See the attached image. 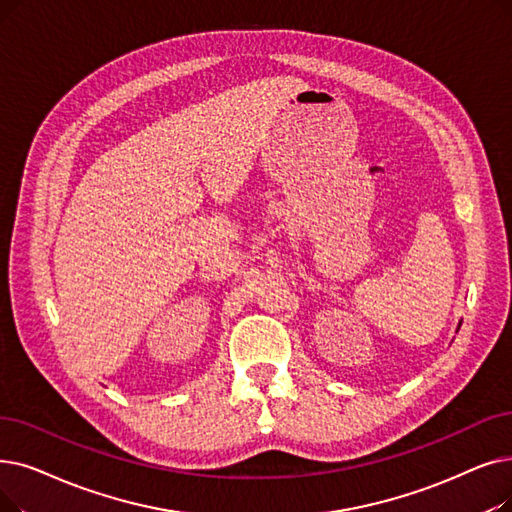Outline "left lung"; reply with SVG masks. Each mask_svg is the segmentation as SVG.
Instances as JSON below:
<instances>
[{"instance_id": "left-lung-1", "label": "left lung", "mask_w": 512, "mask_h": 512, "mask_svg": "<svg viewBox=\"0 0 512 512\" xmlns=\"http://www.w3.org/2000/svg\"><path fill=\"white\" fill-rule=\"evenodd\" d=\"M458 328H460V324H458Z\"/></svg>"}]
</instances>
